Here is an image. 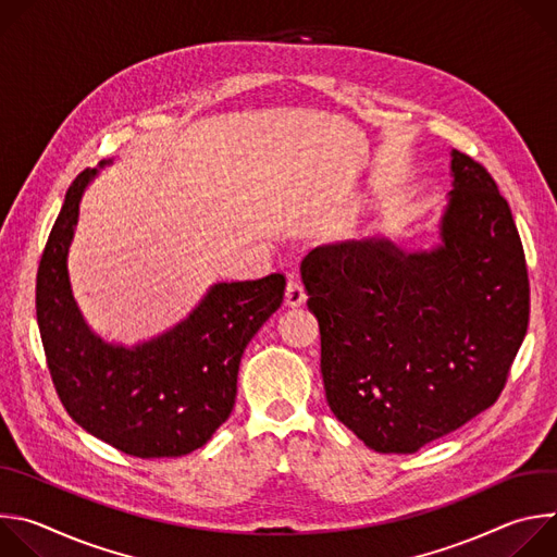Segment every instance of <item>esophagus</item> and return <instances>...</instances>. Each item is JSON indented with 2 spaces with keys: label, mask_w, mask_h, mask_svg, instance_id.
Returning <instances> with one entry per match:
<instances>
[{
  "label": "esophagus",
  "mask_w": 557,
  "mask_h": 557,
  "mask_svg": "<svg viewBox=\"0 0 557 557\" xmlns=\"http://www.w3.org/2000/svg\"><path fill=\"white\" fill-rule=\"evenodd\" d=\"M284 301L286 306H299L306 301V290H304V284L297 280V277H288V284H286V295H284Z\"/></svg>",
  "instance_id": "34e87169"
}]
</instances>
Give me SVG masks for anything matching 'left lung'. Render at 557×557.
Returning <instances> with one entry per match:
<instances>
[{"instance_id": "obj_1", "label": "left lung", "mask_w": 557, "mask_h": 557, "mask_svg": "<svg viewBox=\"0 0 557 557\" xmlns=\"http://www.w3.org/2000/svg\"><path fill=\"white\" fill-rule=\"evenodd\" d=\"M451 176L436 249L372 237L301 262L326 401L381 454L419 451L494 406L527 335L529 275L509 202L456 149Z\"/></svg>"}]
</instances>
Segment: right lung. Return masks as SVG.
<instances>
[{"mask_svg": "<svg viewBox=\"0 0 557 557\" xmlns=\"http://www.w3.org/2000/svg\"><path fill=\"white\" fill-rule=\"evenodd\" d=\"M86 170L70 185L37 271V324L65 412L92 436L138 458H176L202 447L228 419L247 344L284 301L286 280L220 282L185 322L134 348L103 342L78 310L67 249Z\"/></svg>", "mask_w": 557, "mask_h": 557, "instance_id": "add662e5", "label": "right lung"}]
</instances>
